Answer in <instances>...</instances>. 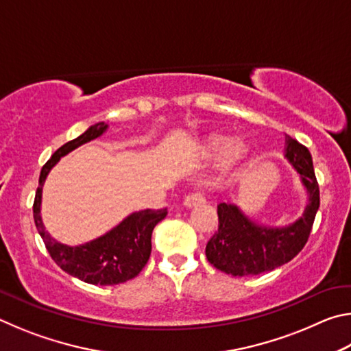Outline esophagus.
I'll return each instance as SVG.
<instances>
[{
	"label": "esophagus",
	"instance_id": "obj_1",
	"mask_svg": "<svg viewBox=\"0 0 351 351\" xmlns=\"http://www.w3.org/2000/svg\"><path fill=\"white\" fill-rule=\"evenodd\" d=\"M204 197L201 193H190L187 195L186 198H184V206L186 207H193V206H198V204H203L204 203Z\"/></svg>",
	"mask_w": 351,
	"mask_h": 351
}]
</instances>
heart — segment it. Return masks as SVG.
<instances>
[{"instance_id": "obj_1", "label": "heart", "mask_w": 351, "mask_h": 351, "mask_svg": "<svg viewBox=\"0 0 351 351\" xmlns=\"http://www.w3.org/2000/svg\"><path fill=\"white\" fill-rule=\"evenodd\" d=\"M201 152H203L206 156H215V154L219 153L218 167L221 170H230L234 165L241 161L243 156H245L247 152V145L245 141H241L239 138L229 139L226 142L224 136L213 134L203 142Z\"/></svg>"}]
</instances>
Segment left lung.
I'll use <instances>...</instances> for the list:
<instances>
[{"instance_id":"8db88e82","label":"left lung","mask_w":351,"mask_h":351,"mask_svg":"<svg viewBox=\"0 0 351 351\" xmlns=\"http://www.w3.org/2000/svg\"><path fill=\"white\" fill-rule=\"evenodd\" d=\"M285 158L300 178L306 193L302 215L293 223L269 226L234 203H219L218 232L206 246V257L217 269L229 276H255L293 260L310 237L320 199L319 186L308 148L285 134Z\"/></svg>"}]
</instances>
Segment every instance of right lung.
Here are the masks:
<instances>
[{"label":"right lung","mask_w":351,"mask_h":351,"mask_svg":"<svg viewBox=\"0 0 351 351\" xmlns=\"http://www.w3.org/2000/svg\"><path fill=\"white\" fill-rule=\"evenodd\" d=\"M106 130L108 125L105 122H97L79 138L58 148L41 169L34 201L35 226L52 260L69 276L91 285H117L138 276L150 257L154 226L167 217V209L136 210L111 228L108 232L75 246L57 241L47 232L41 219V198H43L47 175L63 156L86 142L100 138L106 133Z\"/></svg>","instance_id":"obj_1"}]
</instances>
